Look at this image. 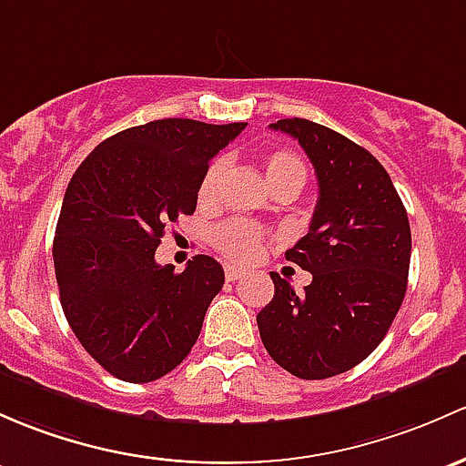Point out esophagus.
<instances>
[{
	"label": "esophagus",
	"mask_w": 466,
	"mask_h": 466,
	"mask_svg": "<svg viewBox=\"0 0 466 466\" xmlns=\"http://www.w3.org/2000/svg\"><path fill=\"white\" fill-rule=\"evenodd\" d=\"M243 277H246V270H241V268H237V266L225 268V279H228V281H238V279H243Z\"/></svg>",
	"instance_id": "34e87169"
}]
</instances>
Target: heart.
Instances as JSON below:
<instances>
[{
	"label": "heart",
	"instance_id": "1",
	"mask_svg": "<svg viewBox=\"0 0 466 466\" xmlns=\"http://www.w3.org/2000/svg\"><path fill=\"white\" fill-rule=\"evenodd\" d=\"M263 167H266V178L272 189L286 187V185L301 189L303 183H306V165L292 151H270V154H266ZM225 176H228V160L220 156V158H214L208 165L203 178H200V203L209 205L218 198ZM263 241H266V232L258 225L248 223V220H232L228 225H220L217 232H214V246H217L218 252L238 263L254 261L261 254Z\"/></svg>",
	"mask_w": 466,
	"mask_h": 466
}]
</instances>
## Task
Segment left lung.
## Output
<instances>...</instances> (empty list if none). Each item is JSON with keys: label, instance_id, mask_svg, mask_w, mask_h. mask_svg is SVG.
Listing matches in <instances>:
<instances>
[{"label": "left lung", "instance_id": "obj_1", "mask_svg": "<svg viewBox=\"0 0 466 466\" xmlns=\"http://www.w3.org/2000/svg\"><path fill=\"white\" fill-rule=\"evenodd\" d=\"M290 134L319 185L310 229L288 261L312 274L299 295L272 272L274 297L257 315L270 357L301 380L350 370L389 332L406 295L410 228L400 194L380 160L346 136L306 120L270 125Z\"/></svg>", "mask_w": 466, "mask_h": 466}]
</instances>
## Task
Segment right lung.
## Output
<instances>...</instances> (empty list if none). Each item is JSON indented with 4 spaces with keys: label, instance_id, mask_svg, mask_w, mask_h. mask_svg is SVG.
Returning a JSON list of instances; mask_svg holds the SVG:
<instances>
[{
    "label": "right lung",
    "instance_id": "1",
    "mask_svg": "<svg viewBox=\"0 0 466 466\" xmlns=\"http://www.w3.org/2000/svg\"><path fill=\"white\" fill-rule=\"evenodd\" d=\"M243 129L147 122L97 145L73 174L53 238L60 303L85 350L117 380H158L198 339L223 268L198 254L174 272L154 254L165 225L194 214L209 160Z\"/></svg>",
    "mask_w": 466,
    "mask_h": 466
}]
</instances>
